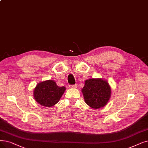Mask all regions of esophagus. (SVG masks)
Returning <instances> with one entry per match:
<instances>
[{
    "instance_id": "1",
    "label": "esophagus",
    "mask_w": 148,
    "mask_h": 148,
    "mask_svg": "<svg viewBox=\"0 0 148 148\" xmlns=\"http://www.w3.org/2000/svg\"><path fill=\"white\" fill-rule=\"evenodd\" d=\"M69 87L71 88H76V87H77V86H76V84H74V85H70V86H69Z\"/></svg>"
}]
</instances>
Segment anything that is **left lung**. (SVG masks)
<instances>
[{
	"instance_id": "1",
	"label": "left lung",
	"mask_w": 148,
	"mask_h": 148,
	"mask_svg": "<svg viewBox=\"0 0 148 148\" xmlns=\"http://www.w3.org/2000/svg\"><path fill=\"white\" fill-rule=\"evenodd\" d=\"M81 91L86 103L95 109L105 106L111 96V88L109 83L101 78L86 80Z\"/></svg>"
}]
</instances>
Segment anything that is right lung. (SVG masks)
Masks as SVG:
<instances>
[{"mask_svg":"<svg viewBox=\"0 0 148 148\" xmlns=\"http://www.w3.org/2000/svg\"><path fill=\"white\" fill-rule=\"evenodd\" d=\"M66 89L64 86H58L53 80L44 81L39 82L34 88V98L41 106L52 107L60 101Z\"/></svg>","mask_w":148,"mask_h":148,"instance_id":"add662e5","label":"right lung"}]
</instances>
